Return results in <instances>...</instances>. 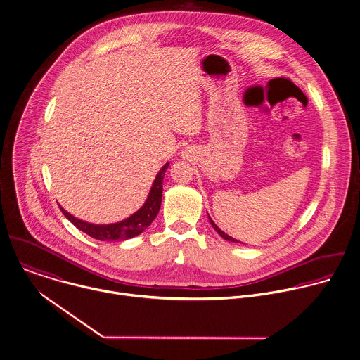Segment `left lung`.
Instances as JSON below:
<instances>
[{
	"mask_svg": "<svg viewBox=\"0 0 360 360\" xmlns=\"http://www.w3.org/2000/svg\"><path fill=\"white\" fill-rule=\"evenodd\" d=\"M209 221H210V224H212V226H213V229H214V230H216V231H217V234H219V236H220V237H221V238H224V240H227V241H231V243H238V241H237V240H234V238H233V237H230V236H229V234H226V233H224V231H221V230H220V229H219V227H217V226H216V223H214V221H213V220H212V219H210V216H209Z\"/></svg>",
	"mask_w": 360,
	"mask_h": 360,
	"instance_id": "8db88e82",
	"label": "left lung"
}]
</instances>
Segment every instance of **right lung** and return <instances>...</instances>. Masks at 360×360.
I'll return each instance as SVG.
<instances>
[{
	"instance_id": "add662e5",
	"label": "right lung",
	"mask_w": 360,
	"mask_h": 360,
	"mask_svg": "<svg viewBox=\"0 0 360 360\" xmlns=\"http://www.w3.org/2000/svg\"><path fill=\"white\" fill-rule=\"evenodd\" d=\"M168 165H169V162H167L161 168V171L157 174L146 203L126 220H122V221L113 223V224H92V223H86V221H82V220L74 217L72 214L65 212L61 206H60V210L78 230L84 231L85 234H88L89 237H92L95 240H99V241H120L122 240L123 241V240L136 237V236L141 234L153 223V220L157 217V214L160 212L161 199H162V179H164V174H165Z\"/></svg>"
}]
</instances>
